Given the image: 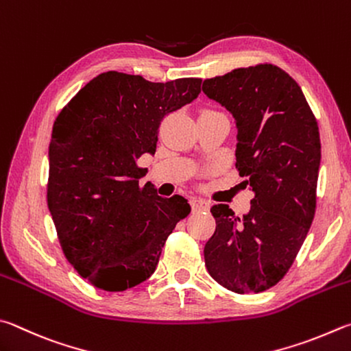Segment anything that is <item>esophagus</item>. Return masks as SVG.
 <instances>
[{
    "label": "esophagus",
    "instance_id": "1",
    "mask_svg": "<svg viewBox=\"0 0 351 351\" xmlns=\"http://www.w3.org/2000/svg\"><path fill=\"white\" fill-rule=\"evenodd\" d=\"M190 206H192L193 210H207L210 207L208 202L201 199V197H192L190 199Z\"/></svg>",
    "mask_w": 351,
    "mask_h": 351
}]
</instances>
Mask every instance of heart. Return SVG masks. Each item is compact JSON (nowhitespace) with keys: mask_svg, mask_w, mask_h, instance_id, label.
Here are the masks:
<instances>
[{"mask_svg":"<svg viewBox=\"0 0 351 351\" xmlns=\"http://www.w3.org/2000/svg\"><path fill=\"white\" fill-rule=\"evenodd\" d=\"M204 112H212V110H204Z\"/></svg>","mask_w":351,"mask_h":351,"instance_id":"1","label":"heart"}]
</instances>
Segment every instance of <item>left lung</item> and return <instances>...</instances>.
<instances>
[{"label": "left lung", "instance_id": "obj_1", "mask_svg": "<svg viewBox=\"0 0 351 351\" xmlns=\"http://www.w3.org/2000/svg\"><path fill=\"white\" fill-rule=\"evenodd\" d=\"M202 90L237 119V170L254 192L242 218L212 207L206 267L227 290L264 291L287 275L313 222L319 127L298 82L269 62L206 80Z\"/></svg>", "mask_w": 351, "mask_h": 351}]
</instances>
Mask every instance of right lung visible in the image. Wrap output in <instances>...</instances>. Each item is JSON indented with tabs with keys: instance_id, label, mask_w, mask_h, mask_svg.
<instances>
[{
	"instance_id": "1",
	"label": "right lung",
	"mask_w": 351,
	"mask_h": 351,
	"mask_svg": "<svg viewBox=\"0 0 351 351\" xmlns=\"http://www.w3.org/2000/svg\"><path fill=\"white\" fill-rule=\"evenodd\" d=\"M199 92V78L150 82L110 70L56 117L47 206L64 256L97 289L124 291L149 279L169 234L190 213L184 196L139 186L136 161L155 154L161 121Z\"/></svg>"
}]
</instances>
